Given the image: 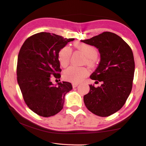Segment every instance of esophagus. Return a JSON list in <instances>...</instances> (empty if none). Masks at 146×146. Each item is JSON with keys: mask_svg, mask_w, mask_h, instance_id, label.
<instances>
[{"mask_svg": "<svg viewBox=\"0 0 146 146\" xmlns=\"http://www.w3.org/2000/svg\"><path fill=\"white\" fill-rule=\"evenodd\" d=\"M72 85H73V88H75V87H76L77 86H78V84H74V83H73V84H72Z\"/></svg>", "mask_w": 146, "mask_h": 146, "instance_id": "esophagus-1", "label": "esophagus"}]
</instances>
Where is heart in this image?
<instances>
[{
	"mask_svg": "<svg viewBox=\"0 0 146 146\" xmlns=\"http://www.w3.org/2000/svg\"><path fill=\"white\" fill-rule=\"evenodd\" d=\"M75 47L84 54L85 56V62L89 66L94 64V60L98 56V52L95 47L92 45L76 43ZM71 56V49L70 47H62L58 52V59L62 67L65 68L69 64ZM89 74V70L87 68L71 66L63 73L65 80L73 83H79L82 81Z\"/></svg>",
	"mask_w": 146,
	"mask_h": 146,
	"instance_id": "obj_1",
	"label": "heart"
}]
</instances>
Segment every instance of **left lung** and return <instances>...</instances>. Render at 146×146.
Masks as SVG:
<instances>
[{"label": "left lung", "mask_w": 146, "mask_h": 146, "mask_svg": "<svg viewBox=\"0 0 146 146\" xmlns=\"http://www.w3.org/2000/svg\"><path fill=\"white\" fill-rule=\"evenodd\" d=\"M82 42L96 47L101 60L90 78L101 87L89 85L90 91L84 96L87 109L95 115L106 117L123 107L132 88L135 62L132 50L120 36L106 31Z\"/></svg>", "instance_id": "1"}]
</instances>
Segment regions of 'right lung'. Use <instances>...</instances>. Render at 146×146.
<instances>
[{"mask_svg": "<svg viewBox=\"0 0 146 146\" xmlns=\"http://www.w3.org/2000/svg\"><path fill=\"white\" fill-rule=\"evenodd\" d=\"M74 40L40 32L26 40L19 50L17 80L26 104L39 116L58 113L63 108L65 95L72 90L68 82L54 85L50 76L60 78L58 52Z\"/></svg>", "mask_w": 146, "mask_h": 146, "instance_id": "add662e5", "label": "right lung"}]
</instances>
